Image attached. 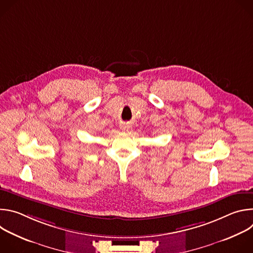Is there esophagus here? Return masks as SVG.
<instances>
[{
    "label": "esophagus",
    "instance_id": "1",
    "mask_svg": "<svg viewBox=\"0 0 253 253\" xmlns=\"http://www.w3.org/2000/svg\"><path fill=\"white\" fill-rule=\"evenodd\" d=\"M128 128H129V126H128L127 124H122V125H121V129H122L123 131H128Z\"/></svg>",
    "mask_w": 253,
    "mask_h": 253
}]
</instances>
